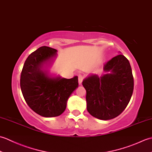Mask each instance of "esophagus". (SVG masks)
I'll use <instances>...</instances> for the list:
<instances>
[{"instance_id": "34e87169", "label": "esophagus", "mask_w": 152, "mask_h": 152, "mask_svg": "<svg viewBox=\"0 0 152 152\" xmlns=\"http://www.w3.org/2000/svg\"><path fill=\"white\" fill-rule=\"evenodd\" d=\"M78 83H79V84L82 85V81L83 80V76L82 75V74H78Z\"/></svg>"}]
</instances>
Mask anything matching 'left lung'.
Masks as SVG:
<instances>
[{"label":"left lung","mask_w":152,"mask_h":152,"mask_svg":"<svg viewBox=\"0 0 152 152\" xmlns=\"http://www.w3.org/2000/svg\"><path fill=\"white\" fill-rule=\"evenodd\" d=\"M101 76L91 74L83 80L87 110L93 117L108 120L117 117L129 102L134 80L129 61L123 55L113 57L103 67Z\"/></svg>","instance_id":"left-lung-1"}]
</instances>
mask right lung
<instances>
[{"label":"right lung","mask_w":152,"mask_h":152,"mask_svg":"<svg viewBox=\"0 0 152 152\" xmlns=\"http://www.w3.org/2000/svg\"><path fill=\"white\" fill-rule=\"evenodd\" d=\"M57 51L48 46L39 48L28 56L21 74V89L27 104L34 112L46 118L63 114L68 99L78 87L77 76L66 79L50 73L48 68Z\"/></svg>","instance_id":"right-lung-1"}]
</instances>
